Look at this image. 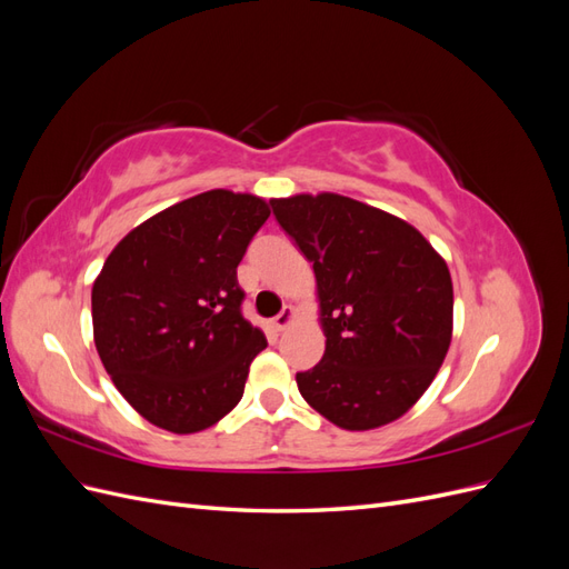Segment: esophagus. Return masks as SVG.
<instances>
[{
	"label": "esophagus",
	"instance_id": "esophagus-1",
	"mask_svg": "<svg viewBox=\"0 0 569 569\" xmlns=\"http://www.w3.org/2000/svg\"><path fill=\"white\" fill-rule=\"evenodd\" d=\"M291 322H295V308H284L278 318L270 320V327L274 332H284Z\"/></svg>",
	"mask_w": 569,
	"mask_h": 569
}]
</instances>
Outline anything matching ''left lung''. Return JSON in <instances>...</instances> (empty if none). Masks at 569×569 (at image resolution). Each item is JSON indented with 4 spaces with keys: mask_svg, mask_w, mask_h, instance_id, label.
<instances>
[{
    "mask_svg": "<svg viewBox=\"0 0 569 569\" xmlns=\"http://www.w3.org/2000/svg\"><path fill=\"white\" fill-rule=\"evenodd\" d=\"M270 206L316 272L325 353L297 375L306 403L349 432L399 420L451 347L449 266L410 222L351 197Z\"/></svg>",
    "mask_w": 569,
    "mask_h": 569,
    "instance_id": "left-lung-1",
    "label": "left lung"
}]
</instances>
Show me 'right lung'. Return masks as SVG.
Here are the masks:
<instances>
[{"instance_id": "1", "label": "right lung", "mask_w": 569, "mask_h": 569, "mask_svg": "<svg viewBox=\"0 0 569 569\" xmlns=\"http://www.w3.org/2000/svg\"><path fill=\"white\" fill-rule=\"evenodd\" d=\"M270 216L266 199L211 189L130 230L92 287L94 347L144 420L173 435L239 403L266 335L244 320L237 266Z\"/></svg>"}]
</instances>
